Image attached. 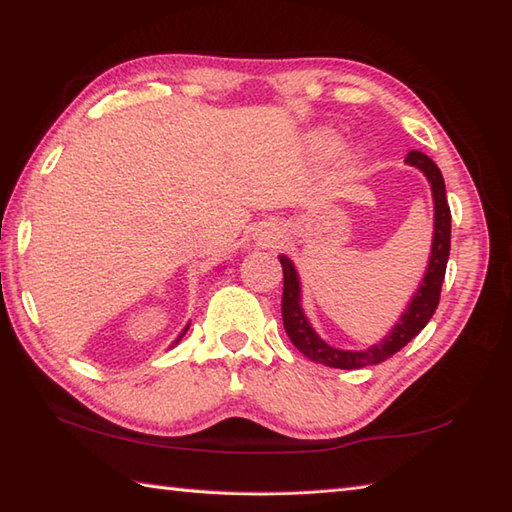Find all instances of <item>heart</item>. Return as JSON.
<instances>
[{
  "mask_svg": "<svg viewBox=\"0 0 512 512\" xmlns=\"http://www.w3.org/2000/svg\"><path fill=\"white\" fill-rule=\"evenodd\" d=\"M320 142L326 146V149H331V146H335V138H333V135H322Z\"/></svg>",
  "mask_w": 512,
  "mask_h": 512,
  "instance_id": "1",
  "label": "heart"
}]
</instances>
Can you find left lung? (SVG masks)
I'll return each mask as SVG.
<instances>
[{"label":"left lung","mask_w":512,"mask_h":512,"mask_svg":"<svg viewBox=\"0 0 512 512\" xmlns=\"http://www.w3.org/2000/svg\"><path fill=\"white\" fill-rule=\"evenodd\" d=\"M405 164L418 168L431 186V197H434V241H431L429 265L425 269L423 282H420L412 300L407 302V309L399 317V322L392 326V331L385 335L379 344H372L363 350H344L326 344L324 339L315 333L309 317L302 309V282L295 269L293 260L280 254L282 274H285V289H282V322L293 346L298 348L304 357L311 361L324 363L328 368H366L381 363L394 352H399L407 342L423 331L431 315L436 313L440 302L442 280H445L449 249H451V210L447 203L445 179H442L440 168L429 160L425 153L410 151L405 157Z\"/></svg>","instance_id":"left-lung-1"}]
</instances>
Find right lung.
Wrapping results in <instances>:
<instances>
[{"mask_svg":"<svg viewBox=\"0 0 512 512\" xmlns=\"http://www.w3.org/2000/svg\"><path fill=\"white\" fill-rule=\"evenodd\" d=\"M188 328H190V322H188V324H186V326H184V331H181V333H179V335H177V339H175V342H173V344H170V348H173V346H177V344H179V339H181V337H184V335H186V331H188Z\"/></svg>","mask_w":512,"mask_h":512,"instance_id":"add662e5","label":"right lung"}]
</instances>
